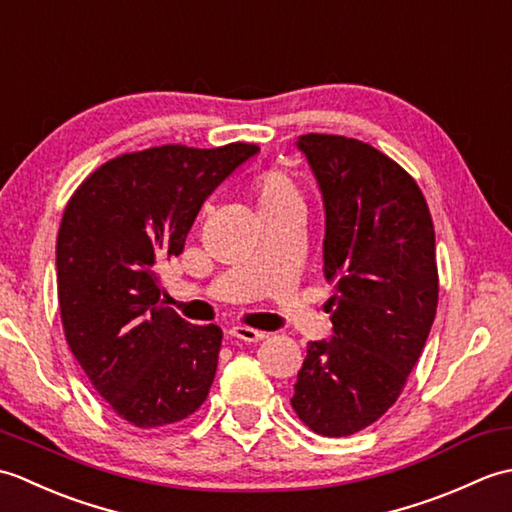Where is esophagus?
<instances>
[{"label": "esophagus", "instance_id": "34e87169", "mask_svg": "<svg viewBox=\"0 0 512 512\" xmlns=\"http://www.w3.org/2000/svg\"><path fill=\"white\" fill-rule=\"evenodd\" d=\"M228 334H231L233 339H242V341H248V343H257V341L266 339V332L248 328V325H235V328L228 330Z\"/></svg>", "mask_w": 512, "mask_h": 512}]
</instances>
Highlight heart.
Segmentation results:
<instances>
[{"label": "heart", "instance_id": "obj_1", "mask_svg": "<svg viewBox=\"0 0 512 512\" xmlns=\"http://www.w3.org/2000/svg\"><path fill=\"white\" fill-rule=\"evenodd\" d=\"M253 193L257 198V204L275 202L281 198H288V195H297L286 173H281L277 169H266L262 173H257L253 182Z\"/></svg>", "mask_w": 512, "mask_h": 512}]
</instances>
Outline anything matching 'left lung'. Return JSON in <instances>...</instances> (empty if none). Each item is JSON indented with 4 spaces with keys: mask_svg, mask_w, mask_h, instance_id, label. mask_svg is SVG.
Returning <instances> with one entry per match:
<instances>
[{
    "mask_svg": "<svg viewBox=\"0 0 512 512\" xmlns=\"http://www.w3.org/2000/svg\"><path fill=\"white\" fill-rule=\"evenodd\" d=\"M297 147L323 195L334 336L308 343L290 402L314 433L343 438L387 413L427 343L436 231L416 180L383 151L332 134H306Z\"/></svg>",
    "mask_w": 512,
    "mask_h": 512,
    "instance_id": "obj_1",
    "label": "left lung"
}]
</instances>
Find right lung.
<instances>
[{
    "label": "right lung",
    "instance_id": "add662e5",
    "mask_svg": "<svg viewBox=\"0 0 512 512\" xmlns=\"http://www.w3.org/2000/svg\"><path fill=\"white\" fill-rule=\"evenodd\" d=\"M257 145H162L94 169L65 204L57 292L70 350L116 416L138 429L180 422L213 385L222 330L162 303L160 268L195 215Z\"/></svg>",
    "mask_w": 512,
    "mask_h": 512
}]
</instances>
